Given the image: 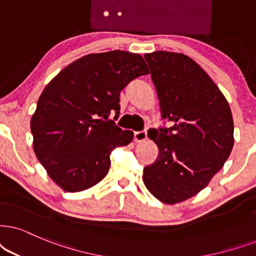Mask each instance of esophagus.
<instances>
[{"label": "esophagus", "mask_w": 256, "mask_h": 256, "mask_svg": "<svg viewBox=\"0 0 256 256\" xmlns=\"http://www.w3.org/2000/svg\"><path fill=\"white\" fill-rule=\"evenodd\" d=\"M148 138V132L146 130H142V131H136L134 134V139L136 143H140V142L146 140Z\"/></svg>", "instance_id": "34e87169"}]
</instances>
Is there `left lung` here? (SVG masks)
<instances>
[{"label":"left lung","mask_w":256,"mask_h":256,"mask_svg":"<svg viewBox=\"0 0 256 256\" xmlns=\"http://www.w3.org/2000/svg\"><path fill=\"white\" fill-rule=\"evenodd\" d=\"M156 87L162 118L152 140L154 164L144 168L143 182L160 202H182L208 186L222 169L234 145V122L227 99L192 59L158 50L145 54Z\"/></svg>","instance_id":"left-lung-1"}]
</instances>
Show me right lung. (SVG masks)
<instances>
[{"label": "right lung", "instance_id": "add662e5", "mask_svg": "<svg viewBox=\"0 0 256 256\" xmlns=\"http://www.w3.org/2000/svg\"><path fill=\"white\" fill-rule=\"evenodd\" d=\"M148 74L139 54H88L64 68L46 86L32 117L34 152L52 180L68 192L96 186L108 174L110 154L134 132L119 117V96L136 78Z\"/></svg>", "mask_w": 256, "mask_h": 256}]
</instances>
